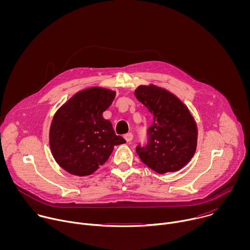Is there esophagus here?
<instances>
[{
  "mask_svg": "<svg viewBox=\"0 0 250 250\" xmlns=\"http://www.w3.org/2000/svg\"><path fill=\"white\" fill-rule=\"evenodd\" d=\"M125 139L127 141V142H130L131 140H132V138H133V134L131 133V132H128V133H126V134H125Z\"/></svg>",
  "mask_w": 250,
  "mask_h": 250,
  "instance_id": "esophagus-1",
  "label": "esophagus"
}]
</instances>
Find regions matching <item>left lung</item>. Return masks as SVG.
Returning <instances> with one entry per match:
<instances>
[{
	"label": "left lung",
	"instance_id": "left-lung-1",
	"mask_svg": "<svg viewBox=\"0 0 250 250\" xmlns=\"http://www.w3.org/2000/svg\"><path fill=\"white\" fill-rule=\"evenodd\" d=\"M134 95L153 115L148 145L136 147L139 158L159 174L179 171L197 148L198 129L193 116L175 95L153 84L138 86Z\"/></svg>",
	"mask_w": 250,
	"mask_h": 250
}]
</instances>
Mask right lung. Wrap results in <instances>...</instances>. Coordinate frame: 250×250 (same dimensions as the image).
Wrapping results in <instances>:
<instances>
[{
	"label": "right lung",
	"instance_id": "add662e5",
	"mask_svg": "<svg viewBox=\"0 0 250 250\" xmlns=\"http://www.w3.org/2000/svg\"><path fill=\"white\" fill-rule=\"evenodd\" d=\"M115 97L116 91L91 87L77 92L55 113L49 129L50 150L69 174H93L109 159L115 146L125 142L103 118Z\"/></svg>",
	"mask_w": 250,
	"mask_h": 250
}]
</instances>
